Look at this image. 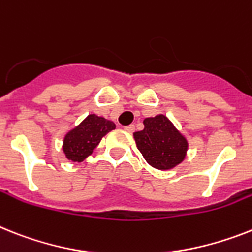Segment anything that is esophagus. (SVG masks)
<instances>
[{"label": "esophagus", "mask_w": 252, "mask_h": 252, "mask_svg": "<svg viewBox=\"0 0 252 252\" xmlns=\"http://www.w3.org/2000/svg\"><path fill=\"white\" fill-rule=\"evenodd\" d=\"M125 130L127 131V132H134L135 125H128V126H125Z\"/></svg>", "instance_id": "esophagus-1"}]
</instances>
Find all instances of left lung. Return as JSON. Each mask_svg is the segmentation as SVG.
Returning a JSON list of instances; mask_svg holds the SVG:
<instances>
[{
    "label": "left lung",
    "instance_id": "obj_1",
    "mask_svg": "<svg viewBox=\"0 0 252 252\" xmlns=\"http://www.w3.org/2000/svg\"><path fill=\"white\" fill-rule=\"evenodd\" d=\"M144 130L134 134L138 149L152 167L170 170L186 158L188 141L163 114L145 118Z\"/></svg>",
    "mask_w": 252,
    "mask_h": 252
}]
</instances>
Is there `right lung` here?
<instances>
[{
    "instance_id": "right-lung-1",
    "label": "right lung",
    "mask_w": 252,
    "mask_h": 252,
    "mask_svg": "<svg viewBox=\"0 0 252 252\" xmlns=\"http://www.w3.org/2000/svg\"><path fill=\"white\" fill-rule=\"evenodd\" d=\"M116 125L96 114H89L77 127L70 130L64 138L63 151L66 158L73 162H82L100 143L101 138Z\"/></svg>"
}]
</instances>
